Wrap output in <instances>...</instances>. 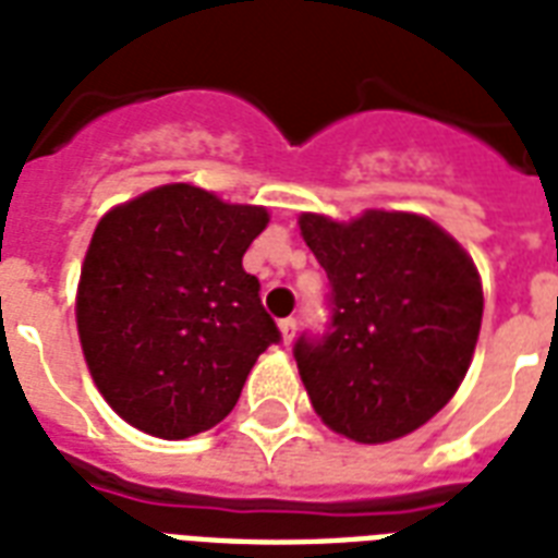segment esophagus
<instances>
[{
  "label": "esophagus",
  "instance_id": "34e87169",
  "mask_svg": "<svg viewBox=\"0 0 558 558\" xmlns=\"http://www.w3.org/2000/svg\"><path fill=\"white\" fill-rule=\"evenodd\" d=\"M295 330H298V322L292 316L289 318H280V336H283V342H292V336H295Z\"/></svg>",
  "mask_w": 558,
  "mask_h": 558
}]
</instances>
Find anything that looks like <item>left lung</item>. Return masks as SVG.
<instances>
[{
  "instance_id": "8db88e82",
  "label": "left lung",
  "mask_w": 558,
  "mask_h": 558,
  "mask_svg": "<svg viewBox=\"0 0 558 558\" xmlns=\"http://www.w3.org/2000/svg\"><path fill=\"white\" fill-rule=\"evenodd\" d=\"M298 225L330 280V325L295 342L313 410L360 445L418 430L453 398L474 356L477 266L415 213L365 210L354 222L301 213Z\"/></svg>"
}]
</instances>
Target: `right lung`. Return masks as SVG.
<instances>
[{"label":"right lung","instance_id":"right-lung-1","mask_svg":"<svg viewBox=\"0 0 558 558\" xmlns=\"http://www.w3.org/2000/svg\"><path fill=\"white\" fill-rule=\"evenodd\" d=\"M266 207L166 184L101 216L81 266L75 322L119 418L157 439L216 427L257 356L280 342L242 254Z\"/></svg>","mask_w":558,"mask_h":558}]
</instances>
